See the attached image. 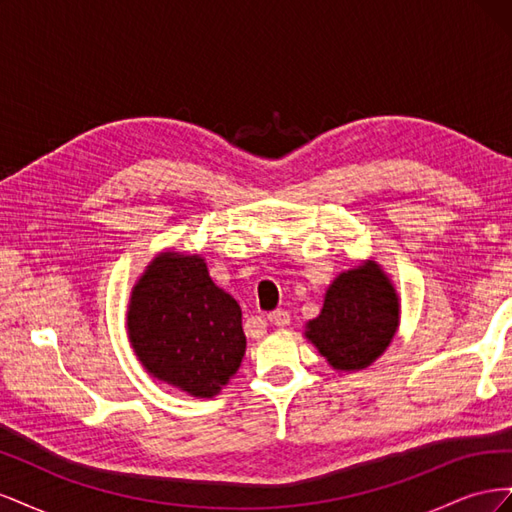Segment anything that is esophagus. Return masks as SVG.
Masks as SVG:
<instances>
[{
	"label": "esophagus",
	"instance_id": "1",
	"mask_svg": "<svg viewBox=\"0 0 512 512\" xmlns=\"http://www.w3.org/2000/svg\"><path fill=\"white\" fill-rule=\"evenodd\" d=\"M267 320L271 324H275V327H288V324H290V314L286 312V309H275V312L267 314Z\"/></svg>",
	"mask_w": 512,
	"mask_h": 512
}]
</instances>
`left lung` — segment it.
<instances>
[{"mask_svg":"<svg viewBox=\"0 0 512 512\" xmlns=\"http://www.w3.org/2000/svg\"><path fill=\"white\" fill-rule=\"evenodd\" d=\"M397 327V292L380 265L367 260L335 277L320 316L307 322L305 337L333 369L359 371L389 348Z\"/></svg>","mask_w":512,"mask_h":512,"instance_id":"obj_1","label":"left lung"}]
</instances>
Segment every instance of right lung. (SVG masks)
Listing matches in <instances>:
<instances>
[{
  "mask_svg": "<svg viewBox=\"0 0 512 512\" xmlns=\"http://www.w3.org/2000/svg\"><path fill=\"white\" fill-rule=\"evenodd\" d=\"M128 337L138 361L192 397H215L245 354L241 307L213 284L205 258L162 252L132 288Z\"/></svg>",
  "mask_w": 512,
  "mask_h": 512,
  "instance_id": "obj_1",
  "label": "right lung"
}]
</instances>
